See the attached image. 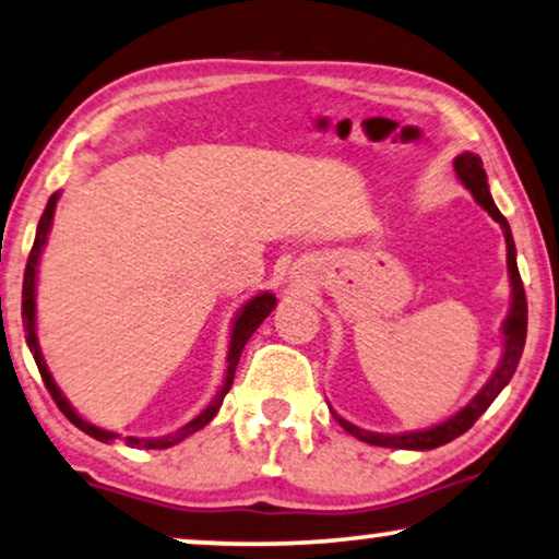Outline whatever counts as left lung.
Segmentation results:
<instances>
[{
  "label": "left lung",
  "mask_w": 559,
  "mask_h": 559,
  "mask_svg": "<svg viewBox=\"0 0 559 559\" xmlns=\"http://www.w3.org/2000/svg\"><path fill=\"white\" fill-rule=\"evenodd\" d=\"M455 170H457L460 181L465 183V189L475 197V202H478L483 210H486L490 217L501 225L503 237H506V260H509V278H511V311L503 322V337H506L503 357H501V362H498L496 373L490 376V381L478 391V396H475L465 408H460L455 416H450L448 421L437 424V427H431V429L406 431V435H378V431H366V429L355 427V424H349L337 416V421L349 431V435L357 437V440L368 442V444H376V448L435 450V448H440V444H448L455 440V437L465 435V431L471 429L475 421H478V416L486 412L490 404H493V399L503 391V385L511 381V376L516 373L519 360H522L524 342H526V294H524L522 275H519L516 245H513L511 227H509V222H506L503 214L498 212L493 199H490L488 178H486V170H483V160L478 158V155H473V153L457 155Z\"/></svg>",
  "instance_id": "1"
}]
</instances>
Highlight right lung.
<instances>
[{
	"label": "right lung",
	"mask_w": 559,
	"mask_h": 559,
	"mask_svg": "<svg viewBox=\"0 0 559 559\" xmlns=\"http://www.w3.org/2000/svg\"><path fill=\"white\" fill-rule=\"evenodd\" d=\"M56 202H58V193L48 199V206L46 212H43L40 222H37V233H35V242H33V250H29V258H27V265H25V281H22V326H25V340H27V347L29 353H33L35 362H37V370H40L43 376V383H46V389L50 391V396H53L56 406L61 408L66 419L71 424H76L81 431H86L88 437H94V440L99 442H111L117 440L119 435L115 431H107V429H99L94 427V424H88L81 419V416L73 412V406L66 401V396L58 389L53 376H50V370L46 366V360H43V353L40 347H37V334H35V275H37V263H40V252H43V245L48 240V233H50V225H53V214H56ZM275 307V296L273 294H258L255 299H250L245 307L240 309V314L235 319V326H233V337H229V353H227V378H225V385H222L217 396L210 406L204 408L202 414L197 416V419H191L189 424H183L181 429L170 431L166 437H153V440H140V437H124V444H130V448H140V450H166V448H174L186 437L193 435V431H199L202 427H206L214 419V414L219 412L222 401H225L229 385H233V378H235V370H237V362H240V355H242V347L245 342L250 340V334L258 330L260 322L271 314Z\"/></svg>",
	"instance_id": "1"
}]
</instances>
